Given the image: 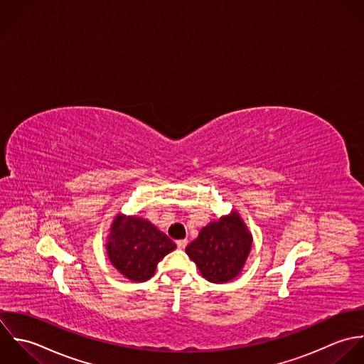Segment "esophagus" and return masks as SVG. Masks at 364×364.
<instances>
[{
  "label": "esophagus",
  "mask_w": 364,
  "mask_h": 364,
  "mask_svg": "<svg viewBox=\"0 0 364 364\" xmlns=\"http://www.w3.org/2000/svg\"><path fill=\"white\" fill-rule=\"evenodd\" d=\"M187 243H188L187 239H180V240H177V247H178V249H186Z\"/></svg>",
  "instance_id": "1"
}]
</instances>
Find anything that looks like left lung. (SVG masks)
Returning <instances> with one entry per match:
<instances>
[{
	"instance_id": "1",
	"label": "left lung",
	"mask_w": 364,
	"mask_h": 364,
	"mask_svg": "<svg viewBox=\"0 0 364 364\" xmlns=\"http://www.w3.org/2000/svg\"><path fill=\"white\" fill-rule=\"evenodd\" d=\"M252 235L236 213L203 228L186 253L211 283L235 279L250 252Z\"/></svg>"
}]
</instances>
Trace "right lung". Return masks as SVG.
<instances>
[{
    "instance_id": "add662e5",
    "label": "right lung",
    "mask_w": 364,
    "mask_h": 364,
    "mask_svg": "<svg viewBox=\"0 0 364 364\" xmlns=\"http://www.w3.org/2000/svg\"><path fill=\"white\" fill-rule=\"evenodd\" d=\"M176 249V243L154 225L138 217L118 215L107 243L108 257L132 282L149 280L157 263Z\"/></svg>"
}]
</instances>
